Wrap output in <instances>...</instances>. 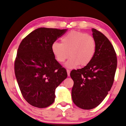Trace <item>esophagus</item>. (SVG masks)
Masks as SVG:
<instances>
[{
    "mask_svg": "<svg viewBox=\"0 0 126 126\" xmlns=\"http://www.w3.org/2000/svg\"><path fill=\"white\" fill-rule=\"evenodd\" d=\"M67 72L68 76H69V75H70V70L69 69H67Z\"/></svg>",
    "mask_w": 126,
    "mask_h": 126,
    "instance_id": "34e87169",
    "label": "esophagus"
}]
</instances>
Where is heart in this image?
<instances>
[{
    "mask_svg": "<svg viewBox=\"0 0 126 126\" xmlns=\"http://www.w3.org/2000/svg\"><path fill=\"white\" fill-rule=\"evenodd\" d=\"M96 47V41L93 36L73 31L62 38V43H53L52 51L59 63H63L70 56L65 66L75 68L79 64L81 67L88 65L95 56Z\"/></svg>",
    "mask_w": 126,
    "mask_h": 126,
    "instance_id": "heart-1",
    "label": "heart"
}]
</instances>
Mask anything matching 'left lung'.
I'll use <instances>...</instances> for the list:
<instances>
[{"label": "left lung", "instance_id": "1", "mask_svg": "<svg viewBox=\"0 0 126 126\" xmlns=\"http://www.w3.org/2000/svg\"><path fill=\"white\" fill-rule=\"evenodd\" d=\"M96 41V51L91 62L85 67L72 70L74 81L72 90L73 102L79 108L90 110L99 105L113 85L117 68L115 49L106 36L92 29Z\"/></svg>", "mask_w": 126, "mask_h": 126}]
</instances>
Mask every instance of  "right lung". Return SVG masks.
<instances>
[{
    "label": "right lung",
    "mask_w": 126,
    "mask_h": 126,
    "mask_svg": "<svg viewBox=\"0 0 126 126\" xmlns=\"http://www.w3.org/2000/svg\"><path fill=\"white\" fill-rule=\"evenodd\" d=\"M67 29L41 27L26 36L19 45L14 70L25 100L34 107L45 108L53 104L55 90L67 73L55 59L52 45Z\"/></svg>",
    "instance_id": "1"
}]
</instances>
